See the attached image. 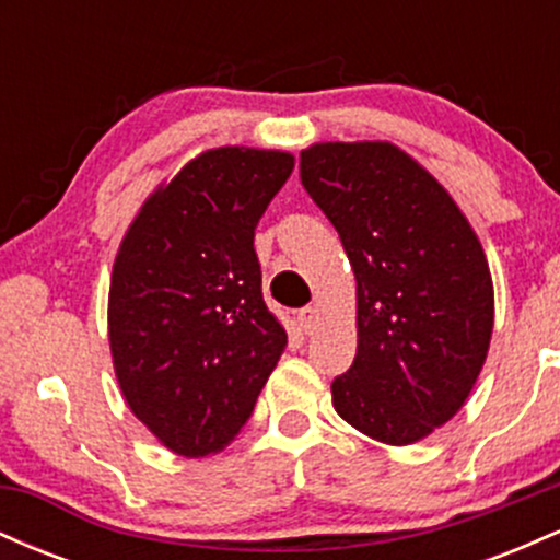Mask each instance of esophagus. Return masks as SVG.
I'll use <instances>...</instances> for the list:
<instances>
[{
	"label": "esophagus",
	"instance_id": "obj_1",
	"mask_svg": "<svg viewBox=\"0 0 560 560\" xmlns=\"http://www.w3.org/2000/svg\"><path fill=\"white\" fill-rule=\"evenodd\" d=\"M298 326H300L302 334L316 331V326H318V311H316V307H302V311L298 313Z\"/></svg>",
	"mask_w": 560,
	"mask_h": 560
}]
</instances>
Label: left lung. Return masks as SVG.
<instances>
[{
  "label": "left lung",
  "instance_id": "8db88e82",
  "mask_svg": "<svg viewBox=\"0 0 560 560\" xmlns=\"http://www.w3.org/2000/svg\"><path fill=\"white\" fill-rule=\"evenodd\" d=\"M300 178L355 271L358 352L331 382L342 419L410 445L464 408L490 350L494 292L471 223L427 168L389 141H320Z\"/></svg>",
  "mask_w": 560,
  "mask_h": 560
}]
</instances>
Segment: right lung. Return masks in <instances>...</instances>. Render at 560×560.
Here are the masks:
<instances>
[{"label":"right lung","instance_id":"obj_1","mask_svg":"<svg viewBox=\"0 0 560 560\" xmlns=\"http://www.w3.org/2000/svg\"><path fill=\"white\" fill-rule=\"evenodd\" d=\"M294 155L218 147L158 186L115 255L107 329L128 408L184 458L221 453L287 347L255 226Z\"/></svg>","mask_w":560,"mask_h":560}]
</instances>
